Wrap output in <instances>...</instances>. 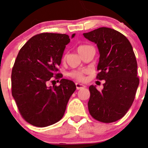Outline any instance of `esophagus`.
<instances>
[{
	"label": "esophagus",
	"mask_w": 148,
	"mask_h": 148,
	"mask_svg": "<svg viewBox=\"0 0 148 148\" xmlns=\"http://www.w3.org/2000/svg\"><path fill=\"white\" fill-rule=\"evenodd\" d=\"M76 89H77V90L82 89V88H85L84 85L79 84V83H76Z\"/></svg>",
	"instance_id": "34e87169"
}]
</instances>
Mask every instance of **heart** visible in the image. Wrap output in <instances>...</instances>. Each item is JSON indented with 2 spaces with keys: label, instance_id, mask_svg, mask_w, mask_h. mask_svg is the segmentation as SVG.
Wrapping results in <instances>:
<instances>
[{
  "label": "heart",
  "instance_id": "heart-1",
  "mask_svg": "<svg viewBox=\"0 0 148 148\" xmlns=\"http://www.w3.org/2000/svg\"><path fill=\"white\" fill-rule=\"evenodd\" d=\"M88 46L87 45H81L79 46V47H78L77 50H78V52H81V51L84 50L85 48H86V47H88ZM66 58V56L64 55L63 58H62V60H64ZM84 73L85 72H82V71H74V72H72L69 74V76H71V77L73 78V79H75L76 80H78V81H84L85 77H84Z\"/></svg>",
  "mask_w": 148,
  "mask_h": 148
}]
</instances>
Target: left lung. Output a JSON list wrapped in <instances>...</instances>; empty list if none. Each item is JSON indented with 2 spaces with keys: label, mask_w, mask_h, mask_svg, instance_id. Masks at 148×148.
I'll list each match as a JSON object with an SVG mask.
<instances>
[{
  "label": "left lung",
  "mask_w": 148,
  "mask_h": 148,
  "mask_svg": "<svg viewBox=\"0 0 148 148\" xmlns=\"http://www.w3.org/2000/svg\"><path fill=\"white\" fill-rule=\"evenodd\" d=\"M84 36L97 46L100 72L97 78L105 81L101 91L93 85L89 87L88 110L98 121L113 123L130 109L139 84L133 48L125 35L106 27L84 33Z\"/></svg>",
  "instance_id": "1"
}]
</instances>
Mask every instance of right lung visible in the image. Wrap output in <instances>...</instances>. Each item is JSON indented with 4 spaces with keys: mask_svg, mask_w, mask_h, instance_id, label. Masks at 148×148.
<instances>
[{
    "mask_svg": "<svg viewBox=\"0 0 148 148\" xmlns=\"http://www.w3.org/2000/svg\"><path fill=\"white\" fill-rule=\"evenodd\" d=\"M69 42L65 34L41 33L31 37L18 52L12 71V94L22 117L33 126L58 122L76 90L75 84L64 79L59 86H47L53 76L62 78L58 67Z\"/></svg>",
    "mask_w": 148,
    "mask_h": 148,
    "instance_id": "1",
    "label": "right lung"
}]
</instances>
